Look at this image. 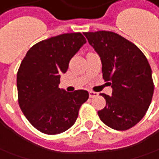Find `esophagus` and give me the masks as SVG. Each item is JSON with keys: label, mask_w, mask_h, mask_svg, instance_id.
I'll return each instance as SVG.
<instances>
[{"label": "esophagus", "mask_w": 159, "mask_h": 159, "mask_svg": "<svg viewBox=\"0 0 159 159\" xmlns=\"http://www.w3.org/2000/svg\"><path fill=\"white\" fill-rule=\"evenodd\" d=\"M98 95V93H96V92H93V91H90L89 92V96H90V98H95V97H97Z\"/></svg>", "instance_id": "obj_1"}]
</instances>
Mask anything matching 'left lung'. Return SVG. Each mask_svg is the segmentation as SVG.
I'll return each mask as SVG.
<instances>
[{"label":"left lung","instance_id":"8db88e82","mask_svg":"<svg viewBox=\"0 0 159 159\" xmlns=\"http://www.w3.org/2000/svg\"><path fill=\"white\" fill-rule=\"evenodd\" d=\"M100 56L103 79L110 81L111 96L100 93L106 107L98 111L107 126L125 131L139 122L148 110L154 92L152 68L139 48L111 31L84 33Z\"/></svg>","mask_w":159,"mask_h":159}]
</instances>
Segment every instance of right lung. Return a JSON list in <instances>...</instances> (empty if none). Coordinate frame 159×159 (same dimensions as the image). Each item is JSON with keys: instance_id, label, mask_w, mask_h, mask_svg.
I'll return each mask as SVG.
<instances>
[{"instance_id": "obj_1", "label": "right lung", "mask_w": 159, "mask_h": 159, "mask_svg": "<svg viewBox=\"0 0 159 159\" xmlns=\"http://www.w3.org/2000/svg\"><path fill=\"white\" fill-rule=\"evenodd\" d=\"M86 42L80 33L51 37L34 45L20 63L19 106L32 125L45 134H59L73 126L81 105L89 98L86 90L68 93L59 88L61 74Z\"/></svg>"}]
</instances>
